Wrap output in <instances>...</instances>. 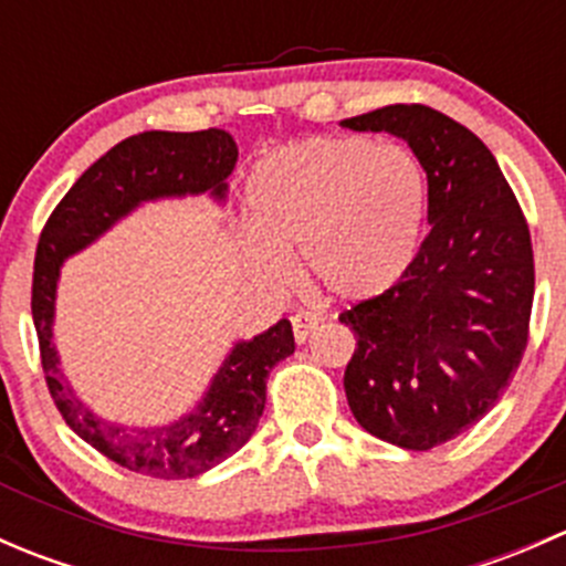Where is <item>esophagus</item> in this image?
I'll return each instance as SVG.
<instances>
[{
  "instance_id": "esophagus-1",
  "label": "esophagus",
  "mask_w": 566,
  "mask_h": 566,
  "mask_svg": "<svg viewBox=\"0 0 566 566\" xmlns=\"http://www.w3.org/2000/svg\"><path fill=\"white\" fill-rule=\"evenodd\" d=\"M317 328H319V317L312 315V312H298V315H293V334L298 345H304Z\"/></svg>"
}]
</instances>
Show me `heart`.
Listing matches in <instances>:
<instances>
[{"label":"heart","mask_w":566,"mask_h":566,"mask_svg":"<svg viewBox=\"0 0 566 566\" xmlns=\"http://www.w3.org/2000/svg\"><path fill=\"white\" fill-rule=\"evenodd\" d=\"M249 276L284 284L290 251L312 287L347 304L399 282L419 249L427 175L402 145L312 136L262 158L247 182Z\"/></svg>","instance_id":"heart-1"}]
</instances>
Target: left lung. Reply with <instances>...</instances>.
<instances>
[{
	"mask_svg": "<svg viewBox=\"0 0 566 566\" xmlns=\"http://www.w3.org/2000/svg\"><path fill=\"white\" fill-rule=\"evenodd\" d=\"M339 125L408 142L427 172L419 254L384 295L339 315L358 342L345 369L356 421L427 452L476 424L521 364L534 301L528 227L493 153L447 114L397 104Z\"/></svg>",
	"mask_w": 566,
	"mask_h": 566,
	"instance_id": "1",
	"label": "left lung"
}]
</instances>
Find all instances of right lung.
<instances>
[{
	"mask_svg": "<svg viewBox=\"0 0 566 566\" xmlns=\"http://www.w3.org/2000/svg\"><path fill=\"white\" fill-rule=\"evenodd\" d=\"M235 164V139L221 128L193 134L145 130L128 136L73 182L40 235L32 319L45 384L67 427L128 471L156 479H191L235 454L260 424L268 373L295 353L293 325L279 319L251 339H238L210 378L202 399L180 419L156 427L117 424L84 405L60 369L54 317L62 265L147 202L208 193L221 208L230 188L227 177Z\"/></svg>",
	"mask_w": 566,
	"mask_h": 566,
	"instance_id": "1",
	"label": "right lung"
}]
</instances>
